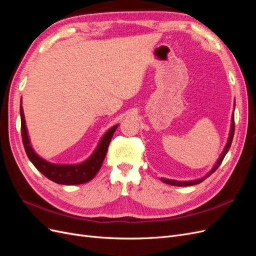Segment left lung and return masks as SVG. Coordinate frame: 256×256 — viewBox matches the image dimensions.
<instances>
[{
    "mask_svg": "<svg viewBox=\"0 0 256 256\" xmlns=\"http://www.w3.org/2000/svg\"><path fill=\"white\" fill-rule=\"evenodd\" d=\"M234 132H235V122H234V115H233V118H232V128H230V138H228V144L226 146V148H224V150H223V152L221 154V157L219 158L218 161H216V164L212 168V171L207 174V177L210 176L216 171V170L219 168V166L221 164V162L223 161L224 157H226V154L228 152L230 147L232 145V141H233V138H234ZM205 178L206 177L200 178V180H192V182H176V180H166V178H161V180L164 182V184H168L178 186V187H187V186H193V184H198L200 182H202L203 180H205Z\"/></svg>",
    "mask_w": 256,
    "mask_h": 256,
    "instance_id": "1",
    "label": "left lung"
}]
</instances>
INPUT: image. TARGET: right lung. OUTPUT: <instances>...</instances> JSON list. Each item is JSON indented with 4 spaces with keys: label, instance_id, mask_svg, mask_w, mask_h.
Masks as SVG:
<instances>
[{
    "label": "right lung",
    "instance_id": "add662e5",
    "mask_svg": "<svg viewBox=\"0 0 256 256\" xmlns=\"http://www.w3.org/2000/svg\"><path fill=\"white\" fill-rule=\"evenodd\" d=\"M20 115L22 142L23 145H24V150L28 159L42 174L49 178L50 180L60 184H81L92 180L98 173L100 168H102L108 152V147H109V144L111 142V138L115 132L116 128L118 127V125H115L108 131V132L102 136V140H100L94 154H92L86 161H84L83 164L72 166H60L50 164V162L44 160L34 152L32 146L30 144L22 106H20Z\"/></svg>",
    "mask_w": 256,
    "mask_h": 256
}]
</instances>
